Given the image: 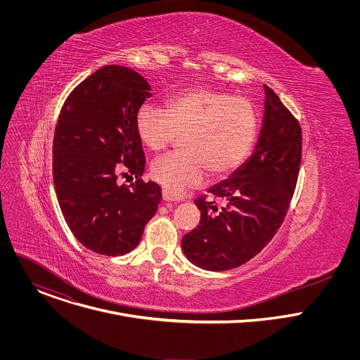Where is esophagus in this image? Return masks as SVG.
<instances>
[{
	"label": "esophagus",
	"instance_id": "obj_1",
	"mask_svg": "<svg viewBox=\"0 0 360 360\" xmlns=\"http://www.w3.org/2000/svg\"><path fill=\"white\" fill-rule=\"evenodd\" d=\"M162 199L164 200H176V198L174 195H171L167 189H162Z\"/></svg>",
	"mask_w": 360,
	"mask_h": 360
}]
</instances>
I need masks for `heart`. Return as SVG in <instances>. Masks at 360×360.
<instances>
[{
	"mask_svg": "<svg viewBox=\"0 0 360 360\" xmlns=\"http://www.w3.org/2000/svg\"><path fill=\"white\" fill-rule=\"evenodd\" d=\"M135 129L139 141L153 152L167 149L184 135V152L161 157L150 165L153 181L178 196L199 185L207 172L212 178L235 172L255 142L258 117L243 96L193 86L169 96L165 110L142 105Z\"/></svg>",
	"mask_w": 360,
	"mask_h": 360,
	"instance_id": "heart-1",
	"label": "heart"
}]
</instances>
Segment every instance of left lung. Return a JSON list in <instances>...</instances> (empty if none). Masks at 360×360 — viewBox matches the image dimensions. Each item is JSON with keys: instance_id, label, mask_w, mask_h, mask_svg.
Returning <instances> with one entry per match:
<instances>
[{"instance_id": "1", "label": "left lung", "mask_w": 360, "mask_h": 360, "mask_svg": "<svg viewBox=\"0 0 360 360\" xmlns=\"http://www.w3.org/2000/svg\"><path fill=\"white\" fill-rule=\"evenodd\" d=\"M261 135L252 157L229 179L195 199L199 225L182 238V250L207 271L238 268L258 255L281 228L302 160L297 120L268 85Z\"/></svg>"}]
</instances>
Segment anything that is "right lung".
<instances>
[{
    "label": "right lung",
    "mask_w": 360,
    "mask_h": 360,
    "mask_svg": "<svg viewBox=\"0 0 360 360\" xmlns=\"http://www.w3.org/2000/svg\"><path fill=\"white\" fill-rule=\"evenodd\" d=\"M150 86L136 71L107 65L65 99L53 142V178L65 222L86 249L107 256L135 249L162 192L143 182L135 117ZM136 178L129 187L120 177Z\"/></svg>",
    "instance_id": "obj_1"
}]
</instances>
